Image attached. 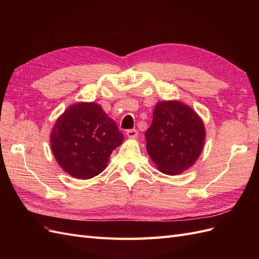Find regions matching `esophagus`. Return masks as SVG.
Masks as SVG:
<instances>
[{
  "label": "esophagus",
  "mask_w": 259,
  "mask_h": 259,
  "mask_svg": "<svg viewBox=\"0 0 259 259\" xmlns=\"http://www.w3.org/2000/svg\"><path fill=\"white\" fill-rule=\"evenodd\" d=\"M126 135L130 138H135L138 135V132H137V130H128V131H126Z\"/></svg>",
  "instance_id": "obj_1"
}]
</instances>
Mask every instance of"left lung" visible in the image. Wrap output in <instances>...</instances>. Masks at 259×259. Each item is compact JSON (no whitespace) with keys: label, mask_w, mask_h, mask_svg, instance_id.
I'll list each match as a JSON object with an SVG mask.
<instances>
[{"label":"left lung","mask_w":259,"mask_h":259,"mask_svg":"<svg viewBox=\"0 0 259 259\" xmlns=\"http://www.w3.org/2000/svg\"><path fill=\"white\" fill-rule=\"evenodd\" d=\"M147 151L156 166L167 175H177L197 161L205 140L200 116L180 101L158 103L151 126L145 134Z\"/></svg>","instance_id":"8db88e82"}]
</instances>
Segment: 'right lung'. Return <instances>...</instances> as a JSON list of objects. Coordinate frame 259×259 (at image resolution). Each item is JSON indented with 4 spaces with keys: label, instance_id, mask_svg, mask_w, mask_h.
Masks as SVG:
<instances>
[{
    "label": "right lung",
    "instance_id": "add662e5",
    "mask_svg": "<svg viewBox=\"0 0 259 259\" xmlns=\"http://www.w3.org/2000/svg\"><path fill=\"white\" fill-rule=\"evenodd\" d=\"M124 139L115 122L99 105L70 106L52 131V151L61 168L79 179L103 171L110 154Z\"/></svg>",
    "mask_w": 259,
    "mask_h": 259
}]
</instances>
